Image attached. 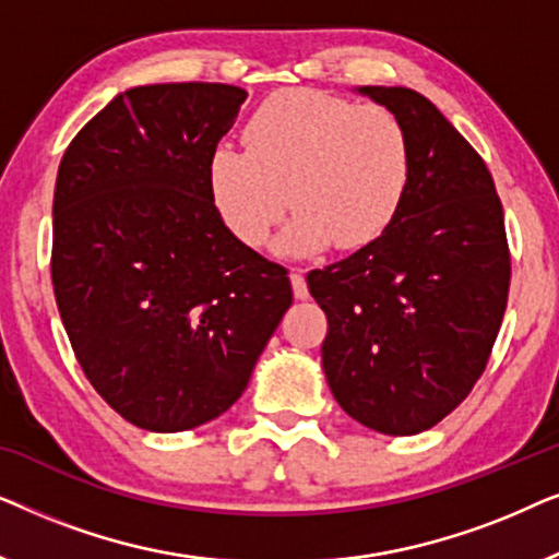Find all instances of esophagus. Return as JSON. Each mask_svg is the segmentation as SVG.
Returning <instances> with one entry per match:
<instances>
[{"mask_svg": "<svg viewBox=\"0 0 559 559\" xmlns=\"http://www.w3.org/2000/svg\"><path fill=\"white\" fill-rule=\"evenodd\" d=\"M289 282H293V293L297 300H308V282H305L302 270H293L289 272Z\"/></svg>", "mask_w": 559, "mask_h": 559, "instance_id": "1", "label": "esophagus"}]
</instances>
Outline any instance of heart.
<instances>
[{
	"instance_id": "heart-1",
	"label": "heart",
	"mask_w": 559,
	"mask_h": 559,
	"mask_svg": "<svg viewBox=\"0 0 559 559\" xmlns=\"http://www.w3.org/2000/svg\"><path fill=\"white\" fill-rule=\"evenodd\" d=\"M243 142L211 152L209 190L221 221L247 247H262L293 203L277 254L310 257L333 241L361 249L394 224L407 198L412 142L384 106L280 91L251 114Z\"/></svg>"
}]
</instances>
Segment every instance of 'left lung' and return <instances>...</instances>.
Listing matches in <instances>:
<instances>
[{"instance_id":"1","label":"left lung","mask_w":559,"mask_h":559,"mask_svg":"<svg viewBox=\"0 0 559 559\" xmlns=\"http://www.w3.org/2000/svg\"><path fill=\"white\" fill-rule=\"evenodd\" d=\"M412 142L394 224L308 274L325 310L323 371L343 412L381 435L430 430L471 394L509 297V247L493 178L438 106L404 86H358Z\"/></svg>"}]
</instances>
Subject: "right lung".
Instances as JSON below:
<instances>
[{
	"label": "right lung",
	"instance_id": "obj_1",
	"mask_svg": "<svg viewBox=\"0 0 559 559\" xmlns=\"http://www.w3.org/2000/svg\"><path fill=\"white\" fill-rule=\"evenodd\" d=\"M243 102L226 83L127 88L60 159V318L91 386L142 430L224 415L293 305L285 266L236 239L211 201V152Z\"/></svg>",
	"mask_w": 559,
	"mask_h": 559
}]
</instances>
